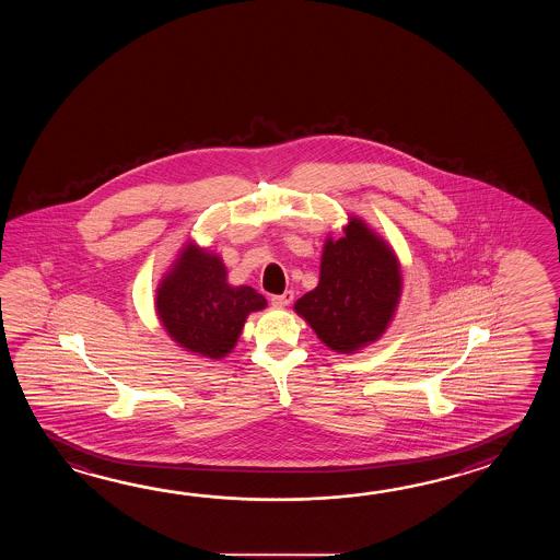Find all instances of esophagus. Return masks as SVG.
Returning <instances> with one entry per match:
<instances>
[{
	"instance_id": "obj_1",
	"label": "esophagus",
	"mask_w": 560,
	"mask_h": 560,
	"mask_svg": "<svg viewBox=\"0 0 560 560\" xmlns=\"http://www.w3.org/2000/svg\"><path fill=\"white\" fill-rule=\"evenodd\" d=\"M292 300H294V292L292 290H285L284 294H275V296L270 298V302H272V306H276V308H284Z\"/></svg>"
}]
</instances>
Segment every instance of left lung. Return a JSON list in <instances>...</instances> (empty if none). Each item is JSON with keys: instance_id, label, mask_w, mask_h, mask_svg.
<instances>
[{"instance_id": "8db88e82", "label": "left lung", "mask_w": 560, "mask_h": 560, "mask_svg": "<svg viewBox=\"0 0 560 560\" xmlns=\"http://www.w3.org/2000/svg\"><path fill=\"white\" fill-rule=\"evenodd\" d=\"M400 288L393 250L352 218L345 238L326 242L320 282L294 308L324 345L336 352H354L386 330Z\"/></svg>"}]
</instances>
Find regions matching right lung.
<instances>
[{"mask_svg": "<svg viewBox=\"0 0 560 560\" xmlns=\"http://www.w3.org/2000/svg\"><path fill=\"white\" fill-rule=\"evenodd\" d=\"M266 306L250 285H230L218 256L196 246L182 252L158 288L155 308L170 336L202 357L222 358L238 340L246 316Z\"/></svg>", "mask_w": 560, "mask_h": 560, "instance_id": "add662e5", "label": "right lung"}]
</instances>
